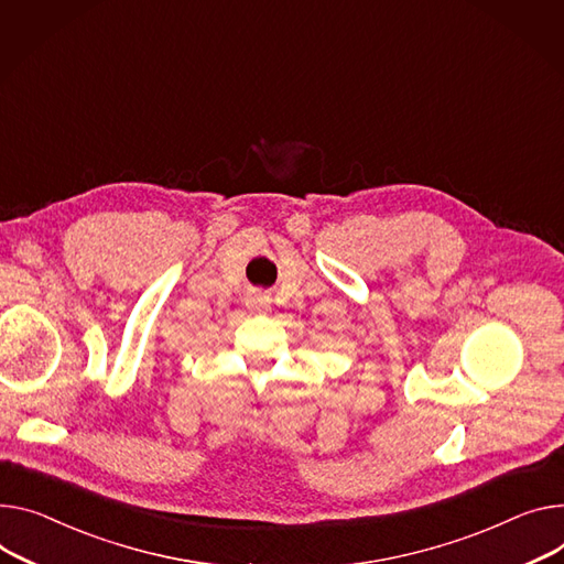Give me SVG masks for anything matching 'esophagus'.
Returning a JSON list of instances; mask_svg holds the SVG:
<instances>
[{
  "mask_svg": "<svg viewBox=\"0 0 564 564\" xmlns=\"http://www.w3.org/2000/svg\"><path fill=\"white\" fill-rule=\"evenodd\" d=\"M248 307H250V310H254V312L264 310V307H269V297H267V295H259V293H254V295H250V297H248Z\"/></svg>",
  "mask_w": 564,
  "mask_h": 564,
  "instance_id": "34e87169",
  "label": "esophagus"
}]
</instances>
